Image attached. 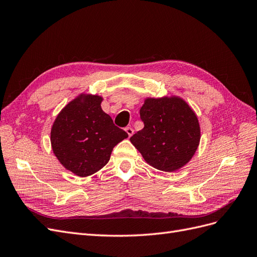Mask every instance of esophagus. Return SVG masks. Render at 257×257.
<instances>
[{
  "label": "esophagus",
  "mask_w": 257,
  "mask_h": 257,
  "mask_svg": "<svg viewBox=\"0 0 257 257\" xmlns=\"http://www.w3.org/2000/svg\"><path fill=\"white\" fill-rule=\"evenodd\" d=\"M125 132H126V133H127V135H128V137H131L132 135H133L134 134V130L133 128H132V127H125Z\"/></svg>",
  "instance_id": "obj_1"
}]
</instances>
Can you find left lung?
Masks as SVG:
<instances>
[{"instance_id":"obj_1","label":"left lung","mask_w":257,"mask_h":257,"mask_svg":"<svg viewBox=\"0 0 257 257\" xmlns=\"http://www.w3.org/2000/svg\"><path fill=\"white\" fill-rule=\"evenodd\" d=\"M145 126L130 138L148 164L173 173L188 164L200 142L196 113L181 97H147L141 108Z\"/></svg>"}]
</instances>
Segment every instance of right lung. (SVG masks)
I'll use <instances>...</instances> for the list:
<instances>
[{
    "label": "right lung",
    "instance_id": "right-lung-1",
    "mask_svg": "<svg viewBox=\"0 0 257 257\" xmlns=\"http://www.w3.org/2000/svg\"><path fill=\"white\" fill-rule=\"evenodd\" d=\"M99 95L81 93L54 120L50 142L59 162L76 176L88 177L102 169L115 145L128 137L103 111Z\"/></svg>",
    "mask_w": 257,
    "mask_h": 257
}]
</instances>
